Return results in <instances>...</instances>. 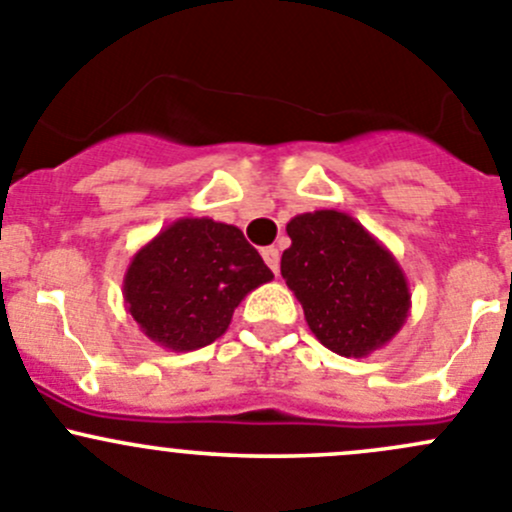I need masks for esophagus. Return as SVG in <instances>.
<instances>
[{
    "mask_svg": "<svg viewBox=\"0 0 512 512\" xmlns=\"http://www.w3.org/2000/svg\"><path fill=\"white\" fill-rule=\"evenodd\" d=\"M262 260L267 262V267H270L272 272H280V250L277 247H262Z\"/></svg>",
    "mask_w": 512,
    "mask_h": 512,
    "instance_id": "obj_1",
    "label": "esophagus"
}]
</instances>
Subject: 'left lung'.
<instances>
[{
    "mask_svg": "<svg viewBox=\"0 0 512 512\" xmlns=\"http://www.w3.org/2000/svg\"><path fill=\"white\" fill-rule=\"evenodd\" d=\"M292 245L280 270L314 337L339 356H369L404 327L411 292L396 257L352 215L302 213L287 223Z\"/></svg>",
    "mask_w": 512,
    "mask_h": 512,
    "instance_id": "obj_1",
    "label": "left lung"
}]
</instances>
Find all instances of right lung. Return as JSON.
<instances>
[{"label":"right lung","instance_id":"obj_1","mask_svg":"<svg viewBox=\"0 0 512 512\" xmlns=\"http://www.w3.org/2000/svg\"><path fill=\"white\" fill-rule=\"evenodd\" d=\"M272 277L240 227L180 218L133 255L123 302L151 342L193 352L223 337L237 304Z\"/></svg>","mask_w":512,"mask_h":512}]
</instances>
